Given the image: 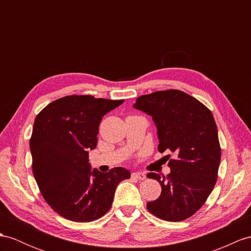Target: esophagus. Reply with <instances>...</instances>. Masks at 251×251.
I'll use <instances>...</instances> for the list:
<instances>
[{
	"label": "esophagus",
	"mask_w": 251,
	"mask_h": 251,
	"mask_svg": "<svg viewBox=\"0 0 251 251\" xmlns=\"http://www.w3.org/2000/svg\"><path fill=\"white\" fill-rule=\"evenodd\" d=\"M132 178L137 179V180H145L146 179V175L143 173H133L132 174Z\"/></svg>",
	"instance_id": "obj_1"
}]
</instances>
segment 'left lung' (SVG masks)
I'll list each match as a JSON object with an SVG mask.
<instances>
[{
    "mask_svg": "<svg viewBox=\"0 0 251 251\" xmlns=\"http://www.w3.org/2000/svg\"><path fill=\"white\" fill-rule=\"evenodd\" d=\"M134 107L153 118L158 151L176 156L167 155L172 169L168 176L147 175L162 186L160 197L147 203V209L163 221H184L205 203L217 181L222 150L213 114L196 98L178 89L140 96Z\"/></svg>",
    "mask_w": 251,
    "mask_h": 251,
    "instance_id": "left-lung-1",
    "label": "left lung"
}]
</instances>
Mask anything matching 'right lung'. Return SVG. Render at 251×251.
Instances as JSON below:
<instances>
[{
    "label": "right lung",
    "mask_w": 251,
    "mask_h": 251,
    "mask_svg": "<svg viewBox=\"0 0 251 251\" xmlns=\"http://www.w3.org/2000/svg\"><path fill=\"white\" fill-rule=\"evenodd\" d=\"M124 101L71 95L36 116L29 138L32 170L47 203L62 217L77 223L99 219L111 209L116 187L131 176L122 167L90 172L88 163L102 117Z\"/></svg>",
    "instance_id": "add662e5"
}]
</instances>
